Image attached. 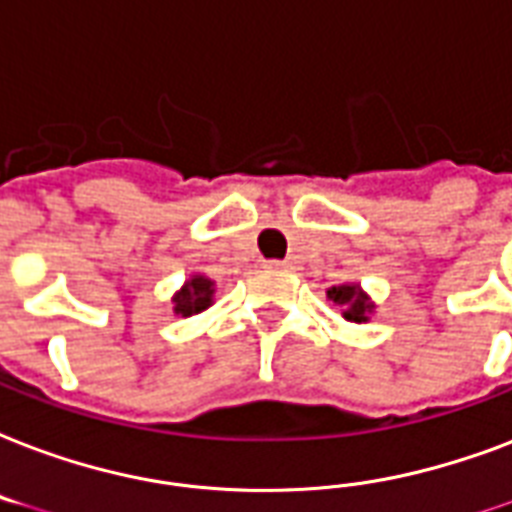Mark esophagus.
Masks as SVG:
<instances>
[{
  "label": "esophagus",
  "instance_id": "34e87169",
  "mask_svg": "<svg viewBox=\"0 0 512 512\" xmlns=\"http://www.w3.org/2000/svg\"><path fill=\"white\" fill-rule=\"evenodd\" d=\"M264 269H272V272H285L288 269V261H267Z\"/></svg>",
  "mask_w": 512,
  "mask_h": 512
}]
</instances>
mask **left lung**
I'll use <instances>...</instances> for the list:
<instances>
[{"label": "left lung", "instance_id": "left-lung-1", "mask_svg": "<svg viewBox=\"0 0 512 512\" xmlns=\"http://www.w3.org/2000/svg\"><path fill=\"white\" fill-rule=\"evenodd\" d=\"M326 296L334 301V304L342 307V318L350 320V323H368L376 310V304L371 301V296L360 288V283L334 285V288H328Z\"/></svg>", "mask_w": 512, "mask_h": 512}]
</instances>
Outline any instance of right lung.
<instances>
[{"label":"right lung","instance_id":"1","mask_svg":"<svg viewBox=\"0 0 512 512\" xmlns=\"http://www.w3.org/2000/svg\"><path fill=\"white\" fill-rule=\"evenodd\" d=\"M213 293H216V283L211 277L202 275V272H194L184 280V285L173 293V312L181 315V318H192V315H200L208 307H213Z\"/></svg>","mask_w":512,"mask_h":512}]
</instances>
